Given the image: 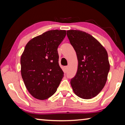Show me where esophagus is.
<instances>
[{
	"label": "esophagus",
	"mask_w": 125,
	"mask_h": 125,
	"mask_svg": "<svg viewBox=\"0 0 125 125\" xmlns=\"http://www.w3.org/2000/svg\"><path fill=\"white\" fill-rule=\"evenodd\" d=\"M67 70H68V67L67 66L64 67L63 68V71H64L65 73H66L67 72Z\"/></svg>",
	"instance_id": "1"
}]
</instances>
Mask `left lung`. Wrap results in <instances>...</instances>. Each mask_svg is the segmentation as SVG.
<instances>
[{"label":"left lung","instance_id":"left-lung-1","mask_svg":"<svg viewBox=\"0 0 125 125\" xmlns=\"http://www.w3.org/2000/svg\"><path fill=\"white\" fill-rule=\"evenodd\" d=\"M78 60L76 74L71 79L73 92L78 97L90 99L101 92L110 70L106 50L96 38L79 30L67 31Z\"/></svg>","mask_w":125,"mask_h":125}]
</instances>
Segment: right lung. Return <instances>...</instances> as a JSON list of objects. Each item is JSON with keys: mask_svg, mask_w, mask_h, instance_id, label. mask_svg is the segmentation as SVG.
<instances>
[{"mask_svg": "<svg viewBox=\"0 0 125 125\" xmlns=\"http://www.w3.org/2000/svg\"><path fill=\"white\" fill-rule=\"evenodd\" d=\"M66 35L64 30H51L28 42L20 59L25 87L37 99L55 94L64 73L59 65L58 47Z\"/></svg>", "mask_w": 125, "mask_h": 125, "instance_id": "add662e5", "label": "right lung"}]
</instances>
